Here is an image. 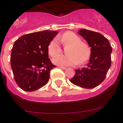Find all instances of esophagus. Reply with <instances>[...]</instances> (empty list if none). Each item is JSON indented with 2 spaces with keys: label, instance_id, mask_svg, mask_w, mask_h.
I'll return each mask as SVG.
<instances>
[{
  "label": "esophagus",
  "instance_id": "34e87169",
  "mask_svg": "<svg viewBox=\"0 0 123 123\" xmlns=\"http://www.w3.org/2000/svg\"><path fill=\"white\" fill-rule=\"evenodd\" d=\"M59 67L61 68V69H67V67H62V66H60Z\"/></svg>",
  "mask_w": 123,
  "mask_h": 123
}]
</instances>
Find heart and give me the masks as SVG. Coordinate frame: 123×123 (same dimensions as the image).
I'll return each mask as SVG.
<instances>
[{"label": "heart", "instance_id": "heart-1", "mask_svg": "<svg viewBox=\"0 0 123 123\" xmlns=\"http://www.w3.org/2000/svg\"><path fill=\"white\" fill-rule=\"evenodd\" d=\"M58 41L65 47L68 46L66 50L67 55H60L55 56L52 62L60 66H73L86 62L91 55V48L86 42L74 32L67 31L57 37ZM62 52V47L56 39H54L48 45L49 54L55 56Z\"/></svg>", "mask_w": 123, "mask_h": 123}]
</instances>
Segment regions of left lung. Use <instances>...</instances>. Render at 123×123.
<instances>
[{
	"instance_id": "1",
	"label": "left lung",
	"mask_w": 123,
	"mask_h": 123,
	"mask_svg": "<svg viewBox=\"0 0 123 123\" xmlns=\"http://www.w3.org/2000/svg\"><path fill=\"white\" fill-rule=\"evenodd\" d=\"M78 33L91 47V55L86 67L75 69L76 74L70 81L78 86L92 89L100 84L106 78L111 67L112 48L108 40L99 32L82 29Z\"/></svg>"
}]
</instances>
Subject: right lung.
I'll return each instance as SVG.
<instances>
[{
	"label": "right lung",
	"mask_w": 123,
	"mask_h": 123,
	"mask_svg": "<svg viewBox=\"0 0 123 123\" xmlns=\"http://www.w3.org/2000/svg\"><path fill=\"white\" fill-rule=\"evenodd\" d=\"M57 34L48 30L32 32L14 43L11 67L15 82L23 91H36L48 82L50 71L56 67L49 58L48 45Z\"/></svg>",
	"instance_id": "add662e5"
}]
</instances>
